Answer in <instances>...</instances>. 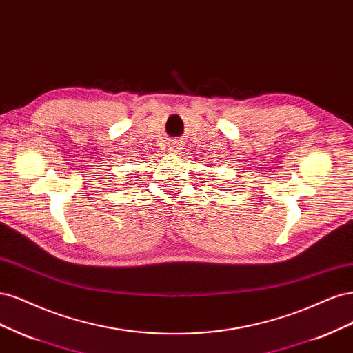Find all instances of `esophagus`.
I'll use <instances>...</instances> for the list:
<instances>
[{"mask_svg":"<svg viewBox=\"0 0 353 353\" xmlns=\"http://www.w3.org/2000/svg\"><path fill=\"white\" fill-rule=\"evenodd\" d=\"M170 150H172L173 152H176V151H179L180 150V148H179V143H172V145H170Z\"/></svg>","mask_w":353,"mask_h":353,"instance_id":"1","label":"esophagus"}]
</instances>
